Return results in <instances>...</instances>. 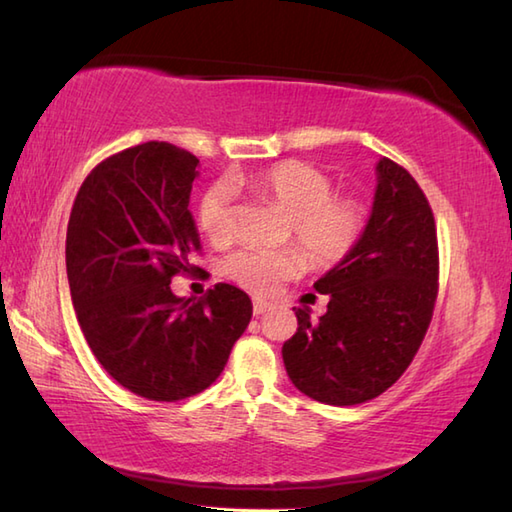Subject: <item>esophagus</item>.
<instances>
[{
	"mask_svg": "<svg viewBox=\"0 0 512 512\" xmlns=\"http://www.w3.org/2000/svg\"><path fill=\"white\" fill-rule=\"evenodd\" d=\"M268 308H270V303L264 301V299L257 297V299L253 301V314H255V317H259V314H264Z\"/></svg>",
	"mask_w": 512,
	"mask_h": 512,
	"instance_id": "esophagus-1",
	"label": "esophagus"
}]
</instances>
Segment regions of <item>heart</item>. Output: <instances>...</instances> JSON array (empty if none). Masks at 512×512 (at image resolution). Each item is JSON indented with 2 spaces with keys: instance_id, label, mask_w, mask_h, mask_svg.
Returning a JSON list of instances; mask_svg holds the SVG:
<instances>
[{
  "instance_id": "obj_1",
  "label": "heart",
  "mask_w": 512,
  "mask_h": 512,
  "mask_svg": "<svg viewBox=\"0 0 512 512\" xmlns=\"http://www.w3.org/2000/svg\"><path fill=\"white\" fill-rule=\"evenodd\" d=\"M255 193L275 202L290 215V235L317 264H334L356 246L365 226V211L354 198L334 195L328 173L303 160L275 162L255 176L239 180ZM233 191L226 182H215L198 204V220L206 237L215 244L233 233ZM226 275L239 286L259 295L273 292L281 281L299 275L303 255L295 248L239 250L224 264Z\"/></svg>"
}]
</instances>
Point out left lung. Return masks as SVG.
I'll use <instances>...</instances> for the list:
<instances>
[{
	"mask_svg": "<svg viewBox=\"0 0 512 512\" xmlns=\"http://www.w3.org/2000/svg\"><path fill=\"white\" fill-rule=\"evenodd\" d=\"M314 290L328 312L297 308V332L281 347L301 394L334 407L389 389L416 356L438 295V237L418 182L389 158L376 162V191L356 246Z\"/></svg>",
	"mask_w": 512,
	"mask_h": 512,
	"instance_id": "1",
	"label": "left lung"
}]
</instances>
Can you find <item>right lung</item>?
<instances>
[{
  "label": "right lung",
  "instance_id": "add662e5",
  "mask_svg": "<svg viewBox=\"0 0 512 512\" xmlns=\"http://www.w3.org/2000/svg\"><path fill=\"white\" fill-rule=\"evenodd\" d=\"M198 165L158 140L125 149L85 178L68 222L65 268L85 341L116 383L149 400L209 387L253 317L235 286L198 301L171 292L200 250L189 211Z\"/></svg>",
  "mask_w": 512,
  "mask_h": 512
}]
</instances>
